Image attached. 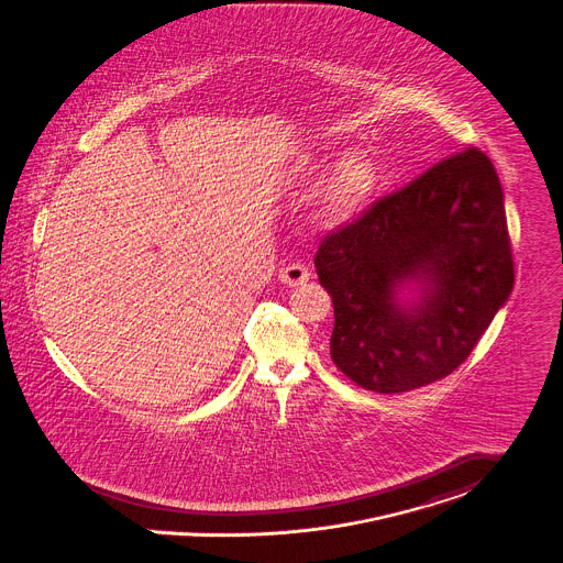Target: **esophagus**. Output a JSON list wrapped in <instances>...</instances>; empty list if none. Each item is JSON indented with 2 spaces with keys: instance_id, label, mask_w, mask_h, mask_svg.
<instances>
[{
  "instance_id": "34e87169",
  "label": "esophagus",
  "mask_w": 563,
  "mask_h": 563,
  "mask_svg": "<svg viewBox=\"0 0 563 563\" xmlns=\"http://www.w3.org/2000/svg\"><path fill=\"white\" fill-rule=\"evenodd\" d=\"M309 275L311 273L307 271L306 264H301V262H292V264H288L279 271V279L286 286H301L309 279Z\"/></svg>"
}]
</instances>
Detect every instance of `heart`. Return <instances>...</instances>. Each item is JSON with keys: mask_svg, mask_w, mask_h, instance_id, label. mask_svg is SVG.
I'll return each instance as SVG.
<instances>
[{"mask_svg": "<svg viewBox=\"0 0 563 563\" xmlns=\"http://www.w3.org/2000/svg\"><path fill=\"white\" fill-rule=\"evenodd\" d=\"M320 167V158L313 154H299L295 163L297 176L306 178ZM378 185L376 165L369 154L363 151H349L342 154L333 165L329 178L324 180L318 214L329 225H342L353 219L369 206L372 196Z\"/></svg>", "mask_w": 563, "mask_h": 563, "instance_id": "obj_1", "label": "heart"}]
</instances>
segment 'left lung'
<instances>
[{
	"label": "left lung",
	"mask_w": 563,
	"mask_h": 563,
	"mask_svg": "<svg viewBox=\"0 0 563 563\" xmlns=\"http://www.w3.org/2000/svg\"><path fill=\"white\" fill-rule=\"evenodd\" d=\"M331 358L358 387L402 394L452 374L514 286L504 189L477 148L454 153L327 234ZM412 283L405 307L397 292Z\"/></svg>",
	"instance_id": "obj_1"
}]
</instances>
